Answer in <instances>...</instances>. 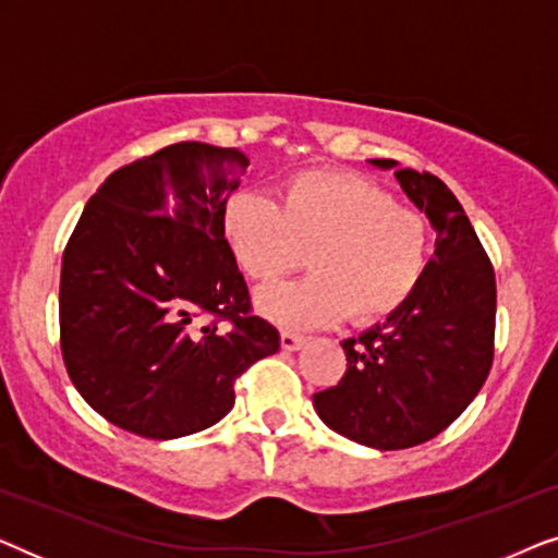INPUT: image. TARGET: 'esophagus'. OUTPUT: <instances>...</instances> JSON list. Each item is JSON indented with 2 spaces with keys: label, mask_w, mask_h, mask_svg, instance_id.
I'll list each match as a JSON object with an SVG mask.
<instances>
[{
  "label": "esophagus",
  "mask_w": 558,
  "mask_h": 558,
  "mask_svg": "<svg viewBox=\"0 0 558 558\" xmlns=\"http://www.w3.org/2000/svg\"><path fill=\"white\" fill-rule=\"evenodd\" d=\"M281 350H300L302 345H304V335H296V332H289V330H284L281 332Z\"/></svg>",
  "instance_id": "1"
}]
</instances>
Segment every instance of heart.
I'll return each instance as SVG.
<instances>
[{
	"instance_id": "b5f03b06",
	"label": "heart",
	"mask_w": 558,
	"mask_h": 558,
	"mask_svg": "<svg viewBox=\"0 0 558 558\" xmlns=\"http://www.w3.org/2000/svg\"><path fill=\"white\" fill-rule=\"evenodd\" d=\"M223 239L239 269L271 284L304 266L312 277L262 289L256 307L271 323L310 330L376 323L401 310L429 271L434 233L422 210L355 172H300L281 205L243 190L223 208Z\"/></svg>"
}]
</instances>
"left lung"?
Here are the masks:
<instances>
[{"mask_svg": "<svg viewBox=\"0 0 558 558\" xmlns=\"http://www.w3.org/2000/svg\"><path fill=\"white\" fill-rule=\"evenodd\" d=\"M396 180L437 228L429 271L384 325L342 340L345 373L312 396L332 432L376 449L445 432L483 388L495 355V271L460 201L432 172L399 170Z\"/></svg>", "mask_w": 558, "mask_h": 558, "instance_id": "left-lung-1", "label": "left lung"}]
</instances>
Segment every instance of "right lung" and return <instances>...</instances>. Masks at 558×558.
<instances>
[{
  "instance_id": "1",
  "label": "right lung",
  "mask_w": 558,
  "mask_h": 558,
  "mask_svg": "<svg viewBox=\"0 0 558 558\" xmlns=\"http://www.w3.org/2000/svg\"><path fill=\"white\" fill-rule=\"evenodd\" d=\"M248 157L178 142L109 174L60 269V350L106 422L178 439L220 422L235 378L279 350L223 239Z\"/></svg>"
}]
</instances>
